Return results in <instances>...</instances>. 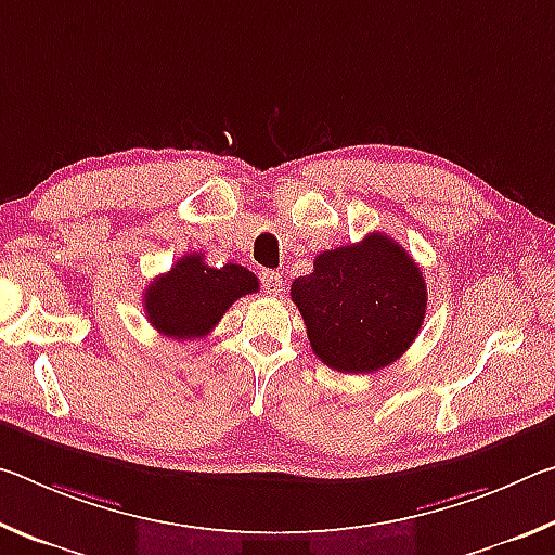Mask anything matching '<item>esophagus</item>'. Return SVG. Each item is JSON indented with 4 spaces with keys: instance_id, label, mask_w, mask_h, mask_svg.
Instances as JSON below:
<instances>
[{
    "instance_id": "esophagus-1",
    "label": "esophagus",
    "mask_w": 555,
    "mask_h": 555,
    "mask_svg": "<svg viewBox=\"0 0 555 555\" xmlns=\"http://www.w3.org/2000/svg\"><path fill=\"white\" fill-rule=\"evenodd\" d=\"M261 286H264V291L269 296H279L281 291H284V281H281V274L279 271H261Z\"/></svg>"
}]
</instances>
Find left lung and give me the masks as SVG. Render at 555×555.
I'll return each mask as SVG.
<instances>
[{
	"mask_svg": "<svg viewBox=\"0 0 555 555\" xmlns=\"http://www.w3.org/2000/svg\"><path fill=\"white\" fill-rule=\"evenodd\" d=\"M315 357L343 374L397 362L424 325L426 279L389 234L327 249L291 284Z\"/></svg>",
	"mask_w": 555,
	"mask_h": 555,
	"instance_id": "obj_1",
	"label": "left lung"
}]
</instances>
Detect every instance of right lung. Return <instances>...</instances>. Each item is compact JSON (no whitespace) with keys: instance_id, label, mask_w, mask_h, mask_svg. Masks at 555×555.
Wrapping results in <instances>:
<instances>
[{"instance_id":"obj_1","label":"right lung","mask_w":555,"mask_h":555,"mask_svg":"<svg viewBox=\"0 0 555 555\" xmlns=\"http://www.w3.org/2000/svg\"><path fill=\"white\" fill-rule=\"evenodd\" d=\"M259 281L240 264L208 267L203 255H185L168 274L149 284L144 311L166 337L195 340L210 335L234 300L257 294Z\"/></svg>"}]
</instances>
